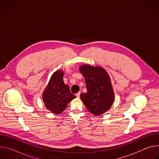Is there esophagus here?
I'll return each mask as SVG.
<instances>
[{"instance_id":"esophagus-1","label":"esophagus","mask_w":159,"mask_h":159,"mask_svg":"<svg viewBox=\"0 0 159 159\" xmlns=\"http://www.w3.org/2000/svg\"><path fill=\"white\" fill-rule=\"evenodd\" d=\"M80 93L79 92L78 93L76 94V97H77V98H80Z\"/></svg>"}]
</instances>
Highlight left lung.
<instances>
[{"label": "left lung", "mask_w": 159, "mask_h": 159, "mask_svg": "<svg viewBox=\"0 0 159 159\" xmlns=\"http://www.w3.org/2000/svg\"><path fill=\"white\" fill-rule=\"evenodd\" d=\"M79 69L85 78L87 89L86 93L80 94L81 100L93 115H101L109 110L115 99L109 77L100 66L84 65Z\"/></svg>", "instance_id": "obj_1"}]
</instances>
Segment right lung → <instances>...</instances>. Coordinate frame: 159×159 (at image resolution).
I'll use <instances>...</instances> for the list:
<instances>
[{
	"label": "right lung",
	"instance_id": "add662e5",
	"mask_svg": "<svg viewBox=\"0 0 159 159\" xmlns=\"http://www.w3.org/2000/svg\"><path fill=\"white\" fill-rule=\"evenodd\" d=\"M63 73L61 70L55 72L43 94L46 107L55 114L62 112L75 96L71 93L69 86L65 84Z\"/></svg>",
	"mask_w": 159,
	"mask_h": 159
}]
</instances>
